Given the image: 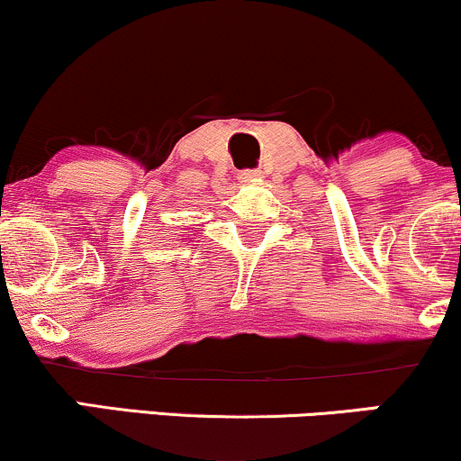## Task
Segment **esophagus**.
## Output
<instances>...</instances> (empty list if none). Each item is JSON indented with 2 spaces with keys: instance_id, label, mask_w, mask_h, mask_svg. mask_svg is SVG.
<instances>
[{
  "instance_id": "34e87169",
  "label": "esophagus",
  "mask_w": 461,
  "mask_h": 461,
  "mask_svg": "<svg viewBox=\"0 0 461 461\" xmlns=\"http://www.w3.org/2000/svg\"><path fill=\"white\" fill-rule=\"evenodd\" d=\"M262 177V171H258V168H242V171H238V179L240 182H258V179Z\"/></svg>"
}]
</instances>
